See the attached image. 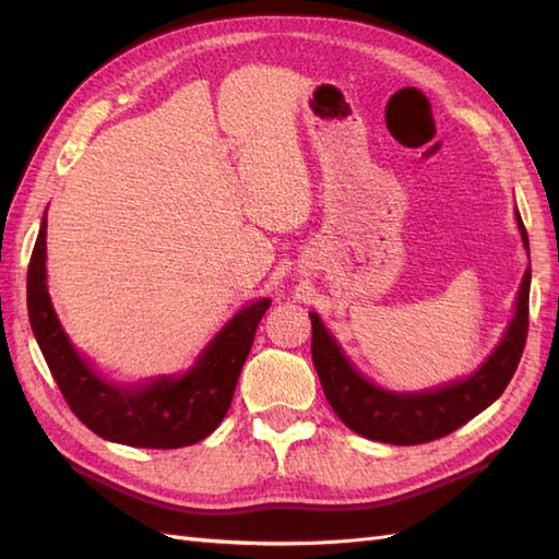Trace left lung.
Here are the masks:
<instances>
[{"instance_id": "left-lung-1", "label": "left lung", "mask_w": 559, "mask_h": 559, "mask_svg": "<svg viewBox=\"0 0 559 559\" xmlns=\"http://www.w3.org/2000/svg\"><path fill=\"white\" fill-rule=\"evenodd\" d=\"M516 223L521 240L528 249V235L519 211ZM528 290L531 269H526L521 281L512 324L480 370L466 382L425 391V394H389L367 382L353 370L336 341L329 336L322 319L312 312V360L326 401L353 432L374 442L411 447L451 435L488 408L495 399H500L509 379L514 377L528 336Z\"/></svg>"}]
</instances>
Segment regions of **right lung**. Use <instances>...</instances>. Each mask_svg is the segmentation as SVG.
Returning a JSON list of instances; mask_svg holds the SVG:
<instances>
[{
    "mask_svg": "<svg viewBox=\"0 0 559 559\" xmlns=\"http://www.w3.org/2000/svg\"><path fill=\"white\" fill-rule=\"evenodd\" d=\"M45 235L43 216L28 264V319L71 413L98 437L129 447L177 449L209 437L230 408L237 377L271 300H257L235 314L192 372L160 377L141 389H120L91 370L57 322L45 286Z\"/></svg>",
    "mask_w": 559,
    "mask_h": 559,
    "instance_id": "obj_1",
    "label": "right lung"
}]
</instances>
